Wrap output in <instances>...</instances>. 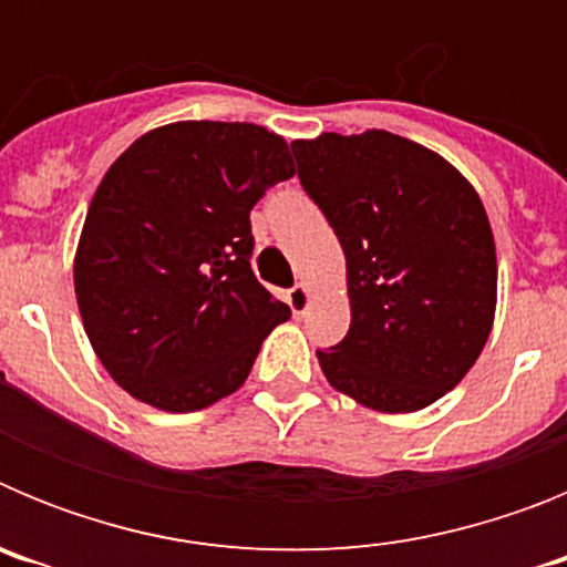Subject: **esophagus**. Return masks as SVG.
Masks as SVG:
<instances>
[{
  "label": "esophagus",
  "instance_id": "esophagus-1",
  "mask_svg": "<svg viewBox=\"0 0 567 567\" xmlns=\"http://www.w3.org/2000/svg\"><path fill=\"white\" fill-rule=\"evenodd\" d=\"M287 303L289 309H292L295 318H300V315L309 309V289L303 287V284H295V287L287 292Z\"/></svg>",
  "mask_w": 567,
  "mask_h": 567
}]
</instances>
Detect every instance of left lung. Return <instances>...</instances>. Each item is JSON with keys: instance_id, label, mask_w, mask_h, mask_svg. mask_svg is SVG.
<instances>
[{"instance_id": "1", "label": "left lung", "mask_w": 567, "mask_h": 567, "mask_svg": "<svg viewBox=\"0 0 567 567\" xmlns=\"http://www.w3.org/2000/svg\"><path fill=\"white\" fill-rule=\"evenodd\" d=\"M300 187L346 252L352 327L318 349L338 392L378 412H417L483 352L497 307L488 215L463 175L403 135L292 142Z\"/></svg>"}]
</instances>
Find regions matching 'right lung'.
<instances>
[{
    "instance_id": "add662e5",
    "label": "right lung",
    "mask_w": 567,
    "mask_h": 567,
    "mask_svg": "<svg viewBox=\"0 0 567 567\" xmlns=\"http://www.w3.org/2000/svg\"><path fill=\"white\" fill-rule=\"evenodd\" d=\"M292 175L287 142L240 122L167 124L118 155L73 280L84 332L124 392L182 414L247 380L292 315L255 278L249 213Z\"/></svg>"
}]
</instances>
